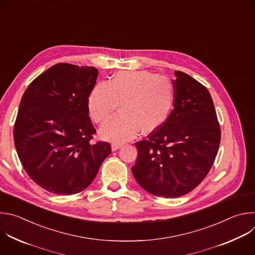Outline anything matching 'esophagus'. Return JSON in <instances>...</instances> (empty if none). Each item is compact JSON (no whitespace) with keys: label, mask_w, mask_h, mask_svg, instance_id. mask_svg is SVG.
<instances>
[{"label":"esophagus","mask_w":255,"mask_h":255,"mask_svg":"<svg viewBox=\"0 0 255 255\" xmlns=\"http://www.w3.org/2000/svg\"><path fill=\"white\" fill-rule=\"evenodd\" d=\"M121 147H122V144H120V143H113L112 144V150L113 151H116V150H118Z\"/></svg>","instance_id":"1"}]
</instances>
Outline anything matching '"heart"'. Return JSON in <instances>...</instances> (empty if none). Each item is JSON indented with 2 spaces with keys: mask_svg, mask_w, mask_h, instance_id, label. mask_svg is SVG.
<instances>
[{
  "mask_svg": "<svg viewBox=\"0 0 255 255\" xmlns=\"http://www.w3.org/2000/svg\"><path fill=\"white\" fill-rule=\"evenodd\" d=\"M175 102L173 83L147 70L119 71L92 90L88 108L92 120L103 124L120 105V115L105 124L101 135L113 142L133 139L139 131L151 133L168 119Z\"/></svg>",
  "mask_w": 255,
  "mask_h": 255,
  "instance_id": "b5f03b06",
  "label": "heart"
}]
</instances>
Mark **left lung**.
I'll return each instance as SVG.
<instances>
[{
	"instance_id": "obj_1",
	"label": "left lung",
	"mask_w": 255,
	"mask_h": 255,
	"mask_svg": "<svg viewBox=\"0 0 255 255\" xmlns=\"http://www.w3.org/2000/svg\"><path fill=\"white\" fill-rule=\"evenodd\" d=\"M175 102L166 122L135 143L132 173L146 192L177 198L197 188L219 149L221 129L209 91L183 71H174Z\"/></svg>"
}]
</instances>
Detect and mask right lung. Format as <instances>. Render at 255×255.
<instances>
[{
	"instance_id": "add662e5",
	"label": "right lung",
	"mask_w": 255,
	"mask_h": 255,
	"mask_svg": "<svg viewBox=\"0 0 255 255\" xmlns=\"http://www.w3.org/2000/svg\"><path fill=\"white\" fill-rule=\"evenodd\" d=\"M98 69L57 63L25 91L14 125L19 159L34 183L49 193L74 195L95 179L111 153L109 142H92L96 129L88 100Z\"/></svg>"
}]
</instances>
